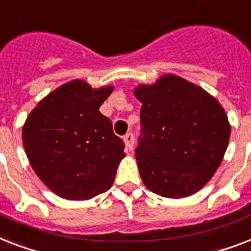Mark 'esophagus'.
Returning a JSON list of instances; mask_svg holds the SVG:
<instances>
[{
  "instance_id": "1",
  "label": "esophagus",
  "mask_w": 251,
  "mask_h": 251,
  "mask_svg": "<svg viewBox=\"0 0 251 251\" xmlns=\"http://www.w3.org/2000/svg\"><path fill=\"white\" fill-rule=\"evenodd\" d=\"M123 140L126 146H127V149L131 150L132 148H133V144H135V136H133V133H132V132L127 133V135L123 137Z\"/></svg>"
}]
</instances>
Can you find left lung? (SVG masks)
<instances>
[{"label": "left lung", "instance_id": "1", "mask_svg": "<svg viewBox=\"0 0 251 251\" xmlns=\"http://www.w3.org/2000/svg\"><path fill=\"white\" fill-rule=\"evenodd\" d=\"M141 131L135 157L141 179L167 198L196 193L215 174L230 127L223 107L207 92L176 75L141 85Z\"/></svg>", "mask_w": 251, "mask_h": 251}]
</instances>
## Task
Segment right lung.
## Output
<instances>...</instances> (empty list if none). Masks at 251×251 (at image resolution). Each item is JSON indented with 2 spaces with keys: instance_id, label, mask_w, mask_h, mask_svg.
Here are the masks:
<instances>
[{
  "instance_id": "1",
  "label": "right lung",
  "mask_w": 251,
  "mask_h": 251,
  "mask_svg": "<svg viewBox=\"0 0 251 251\" xmlns=\"http://www.w3.org/2000/svg\"><path fill=\"white\" fill-rule=\"evenodd\" d=\"M113 87L74 80L45 97L25 120L23 145L33 171L67 200H89L111 188L124 157L123 140L100 106Z\"/></svg>"
}]
</instances>
